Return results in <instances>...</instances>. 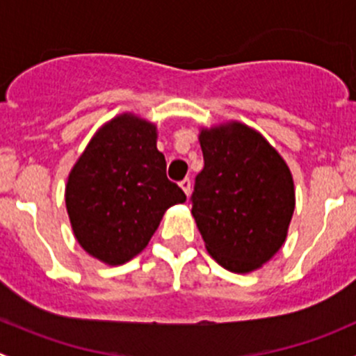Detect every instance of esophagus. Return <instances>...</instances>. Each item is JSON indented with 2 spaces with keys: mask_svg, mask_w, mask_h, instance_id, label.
<instances>
[{
  "mask_svg": "<svg viewBox=\"0 0 356 356\" xmlns=\"http://www.w3.org/2000/svg\"><path fill=\"white\" fill-rule=\"evenodd\" d=\"M181 188H182V191L186 193V196L191 195V188H193V186H191V179H189V177L182 179V181H181Z\"/></svg>",
  "mask_w": 356,
  "mask_h": 356,
  "instance_id": "obj_1",
  "label": "esophagus"
}]
</instances>
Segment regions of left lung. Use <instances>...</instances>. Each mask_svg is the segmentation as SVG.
<instances>
[{"label":"left lung","instance_id":"1","mask_svg":"<svg viewBox=\"0 0 356 356\" xmlns=\"http://www.w3.org/2000/svg\"><path fill=\"white\" fill-rule=\"evenodd\" d=\"M204 167L193 217L208 253L238 274L260 268L284 245L294 211L289 167L260 132L231 122L200 134Z\"/></svg>","mask_w":356,"mask_h":356}]
</instances>
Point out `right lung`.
<instances>
[{
    "label": "right lung",
    "mask_w": 356,
    "mask_h": 356,
    "mask_svg": "<svg viewBox=\"0 0 356 356\" xmlns=\"http://www.w3.org/2000/svg\"><path fill=\"white\" fill-rule=\"evenodd\" d=\"M165 168L155 125L132 113L103 125L67 181L65 204L79 245L108 265L141 253L165 211L186 201Z\"/></svg>",
    "instance_id": "right-lung-1"
}]
</instances>
